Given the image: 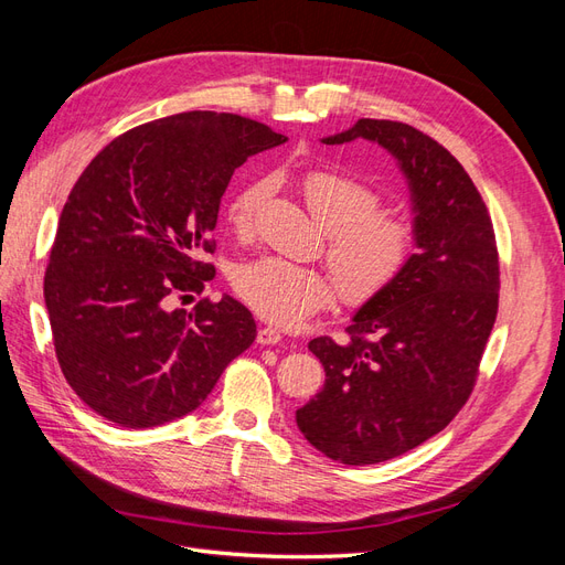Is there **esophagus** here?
<instances>
[{
	"instance_id": "34e87169",
	"label": "esophagus",
	"mask_w": 565,
	"mask_h": 565,
	"mask_svg": "<svg viewBox=\"0 0 565 565\" xmlns=\"http://www.w3.org/2000/svg\"><path fill=\"white\" fill-rule=\"evenodd\" d=\"M280 339H282V334H280L276 328H262L259 332H256V341H259L262 347H273V344H278Z\"/></svg>"
}]
</instances>
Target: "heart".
Instances as JSON below:
<instances>
[{
  "mask_svg": "<svg viewBox=\"0 0 565 565\" xmlns=\"http://www.w3.org/2000/svg\"><path fill=\"white\" fill-rule=\"evenodd\" d=\"M299 191L318 224L330 233L324 254L334 278L328 270L280 256H262L233 273L237 297L280 328H295L324 309L334 297V280L341 301L349 306L377 301L405 276L419 245L415 221L382 212L384 195L377 188L344 169H311L301 177ZM266 193L264 179L237 188L226 210L228 226L237 235L254 231Z\"/></svg>",
  "mask_w": 565,
  "mask_h": 565,
  "instance_id": "b5f03b06",
  "label": "heart"
}]
</instances>
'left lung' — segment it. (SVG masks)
Masks as SVG:
<instances>
[{
  "mask_svg": "<svg viewBox=\"0 0 565 565\" xmlns=\"http://www.w3.org/2000/svg\"><path fill=\"white\" fill-rule=\"evenodd\" d=\"M384 146L409 181L419 249L398 285L365 303L347 339H313L322 391L297 409L316 450L349 467L422 446L469 401L498 318L500 254L486 202L431 136L393 119H358L330 146Z\"/></svg>",
  "mask_w": 565,
  "mask_h": 565,
  "instance_id": "obj_1",
  "label": "left lung"
}]
</instances>
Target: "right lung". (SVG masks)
I'll return each mask as SVG.
<instances>
[{
    "label": "right lung",
    "instance_id": "1",
    "mask_svg": "<svg viewBox=\"0 0 565 565\" xmlns=\"http://www.w3.org/2000/svg\"><path fill=\"white\" fill-rule=\"evenodd\" d=\"M287 139L256 119L191 110L113 139L67 195L44 273L65 382L94 413L148 429L193 413L252 347L241 301L202 295L233 172Z\"/></svg>",
    "mask_w": 565,
    "mask_h": 565
}]
</instances>
